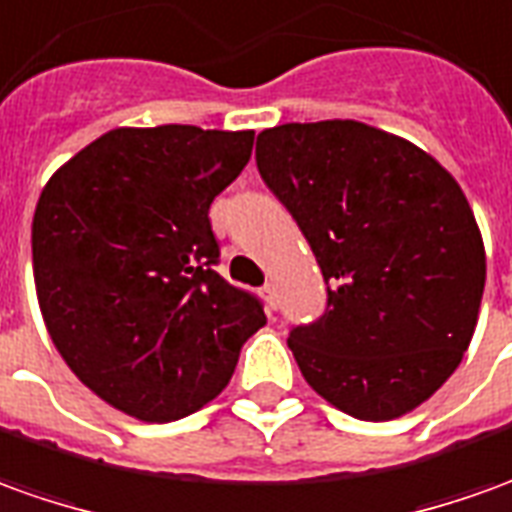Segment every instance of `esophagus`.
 <instances>
[{
	"label": "esophagus",
	"instance_id": "esophagus-1",
	"mask_svg": "<svg viewBox=\"0 0 512 512\" xmlns=\"http://www.w3.org/2000/svg\"><path fill=\"white\" fill-rule=\"evenodd\" d=\"M262 298L264 303H267V309H276V287L273 284H264L262 287Z\"/></svg>",
	"mask_w": 512,
	"mask_h": 512
}]
</instances>
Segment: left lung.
Segmentation results:
<instances>
[{
  "label": "left lung",
  "instance_id": "1",
  "mask_svg": "<svg viewBox=\"0 0 512 512\" xmlns=\"http://www.w3.org/2000/svg\"><path fill=\"white\" fill-rule=\"evenodd\" d=\"M256 167L326 281V312L287 340L303 379L362 421L415 410L460 365L485 290L463 189L415 144L354 119L262 130Z\"/></svg>",
  "mask_w": 512,
  "mask_h": 512
}]
</instances>
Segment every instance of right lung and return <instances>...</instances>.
Wrapping results in <instances>:
<instances>
[{
  "mask_svg": "<svg viewBox=\"0 0 512 512\" xmlns=\"http://www.w3.org/2000/svg\"><path fill=\"white\" fill-rule=\"evenodd\" d=\"M253 130L119 128L66 161L33 217L35 292L74 376L139 421H178L228 384L267 323L214 270V197L245 169Z\"/></svg>",
  "mask_w": 512,
  "mask_h": 512,
  "instance_id": "right-lung-1",
  "label": "right lung"
}]
</instances>
